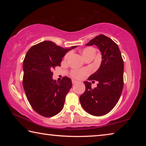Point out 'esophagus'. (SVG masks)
<instances>
[{
  "label": "esophagus",
  "mask_w": 146,
  "mask_h": 146,
  "mask_svg": "<svg viewBox=\"0 0 146 146\" xmlns=\"http://www.w3.org/2000/svg\"><path fill=\"white\" fill-rule=\"evenodd\" d=\"M76 82H77V81H76L75 80H72V84H76Z\"/></svg>",
  "instance_id": "34e87169"
}]
</instances>
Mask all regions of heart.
I'll list each match as a JSON object with an SVG mask.
<instances>
[{
	"label": "heart",
	"instance_id": "heart-1",
	"mask_svg": "<svg viewBox=\"0 0 146 146\" xmlns=\"http://www.w3.org/2000/svg\"><path fill=\"white\" fill-rule=\"evenodd\" d=\"M95 53L96 50L93 47H87V48H84L82 51V55L85 58H87L88 56H95ZM70 55L71 52L68 53L64 56V59L67 60ZM90 72V71L88 69H75L71 71V76L74 78L81 79L87 76Z\"/></svg>",
	"mask_w": 146,
	"mask_h": 146
}]
</instances>
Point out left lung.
Wrapping results in <instances>:
<instances>
[{
	"label": "left lung",
	"instance_id": "8db88e82",
	"mask_svg": "<svg viewBox=\"0 0 146 146\" xmlns=\"http://www.w3.org/2000/svg\"><path fill=\"white\" fill-rule=\"evenodd\" d=\"M96 45L102 54L100 68L88 78L98 81L91 88V82H84L85 92L80 102L86 112L94 116H102L113 110L118 102L123 86V61L119 48L110 38L104 35L95 36L86 46Z\"/></svg>",
	"mask_w": 146,
	"mask_h": 146
}]
</instances>
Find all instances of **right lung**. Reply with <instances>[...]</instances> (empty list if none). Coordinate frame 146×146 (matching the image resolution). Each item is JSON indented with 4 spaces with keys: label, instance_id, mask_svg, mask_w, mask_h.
I'll use <instances>...</instances> for the list:
<instances>
[{
    "label": "right lung",
    "instance_id": "obj_1",
    "mask_svg": "<svg viewBox=\"0 0 146 146\" xmlns=\"http://www.w3.org/2000/svg\"><path fill=\"white\" fill-rule=\"evenodd\" d=\"M76 47L64 49L46 40L33 46L27 52L23 62L24 90L32 108L39 115L51 117L62 110L72 82L67 76L56 82L51 71L60 66L68 51Z\"/></svg>",
    "mask_w": 146,
    "mask_h": 146
}]
</instances>
